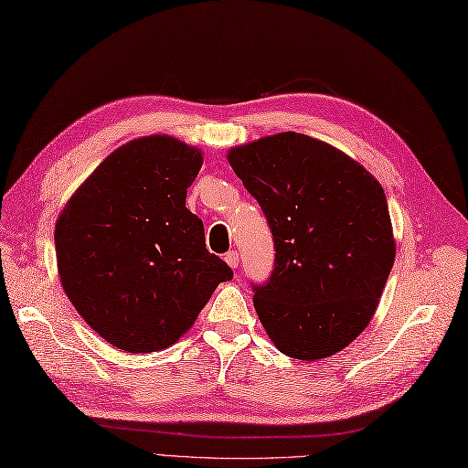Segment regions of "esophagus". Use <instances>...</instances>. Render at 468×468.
Here are the masks:
<instances>
[{
	"label": "esophagus",
	"mask_w": 468,
	"mask_h": 468,
	"mask_svg": "<svg viewBox=\"0 0 468 468\" xmlns=\"http://www.w3.org/2000/svg\"><path fill=\"white\" fill-rule=\"evenodd\" d=\"M238 258H240V256H238V252H236V250H230V252H228L226 256H224V260L228 261V266H230V268H238Z\"/></svg>",
	"instance_id": "obj_1"
}]
</instances>
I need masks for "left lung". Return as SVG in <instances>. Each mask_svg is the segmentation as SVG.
Instances as JSON below:
<instances>
[{"mask_svg": "<svg viewBox=\"0 0 468 468\" xmlns=\"http://www.w3.org/2000/svg\"><path fill=\"white\" fill-rule=\"evenodd\" d=\"M264 212L273 270L254 307L283 356L329 357L367 327L395 261L381 185L332 144L280 133L228 153Z\"/></svg>", "mask_w": 468, "mask_h": 468, "instance_id": "left-lung-1", "label": "left lung"}]
</instances>
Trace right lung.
Wrapping results in <instances>:
<instances>
[{
  "label": "right lung",
  "mask_w": 468,
  "mask_h": 468,
  "mask_svg": "<svg viewBox=\"0 0 468 468\" xmlns=\"http://www.w3.org/2000/svg\"><path fill=\"white\" fill-rule=\"evenodd\" d=\"M202 154L153 134L111 153L77 188L55 226L67 298L95 332L129 353L158 351L186 334L220 282L204 226L186 208Z\"/></svg>",
  "instance_id": "obj_1"
}]
</instances>
